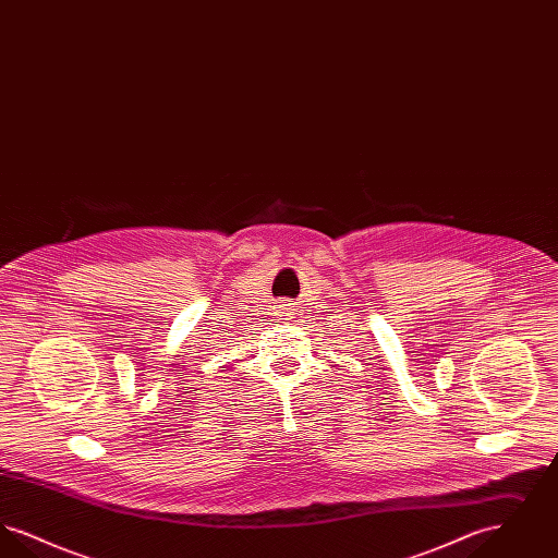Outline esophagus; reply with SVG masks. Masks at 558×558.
Segmentation results:
<instances>
[{
  "label": "esophagus",
  "mask_w": 558,
  "mask_h": 558,
  "mask_svg": "<svg viewBox=\"0 0 558 558\" xmlns=\"http://www.w3.org/2000/svg\"><path fill=\"white\" fill-rule=\"evenodd\" d=\"M292 314H294V312H292V307L289 303H282V305L276 307V316L280 319H291Z\"/></svg>",
  "instance_id": "obj_1"
}]
</instances>
